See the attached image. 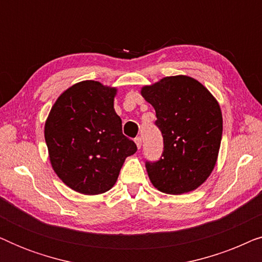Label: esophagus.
I'll use <instances>...</instances> for the list:
<instances>
[{
	"label": "esophagus",
	"mask_w": 262,
	"mask_h": 262,
	"mask_svg": "<svg viewBox=\"0 0 262 262\" xmlns=\"http://www.w3.org/2000/svg\"><path fill=\"white\" fill-rule=\"evenodd\" d=\"M135 143H136V145H137V148L141 149V146H142V138L141 137L135 138Z\"/></svg>",
	"instance_id": "1"
}]
</instances>
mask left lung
<instances>
[{
    "instance_id": "1",
    "label": "left lung",
    "mask_w": 262,
    "mask_h": 262,
    "mask_svg": "<svg viewBox=\"0 0 262 262\" xmlns=\"http://www.w3.org/2000/svg\"><path fill=\"white\" fill-rule=\"evenodd\" d=\"M141 94L155 108L164 144L162 157L145 163L150 181L167 194L194 191L216 166L223 132L220 103L186 75L161 78Z\"/></svg>"
}]
</instances>
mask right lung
Instances as JSON below:
<instances>
[{
  "instance_id": "add662e5",
  "label": "right lung",
  "mask_w": 262,
  "mask_h": 262,
  "mask_svg": "<svg viewBox=\"0 0 262 262\" xmlns=\"http://www.w3.org/2000/svg\"><path fill=\"white\" fill-rule=\"evenodd\" d=\"M116 95L117 88L98 81L78 82L58 96L45 121L52 169L82 194L110 191L125 159L137 151L135 142L121 131Z\"/></svg>"
}]
</instances>
